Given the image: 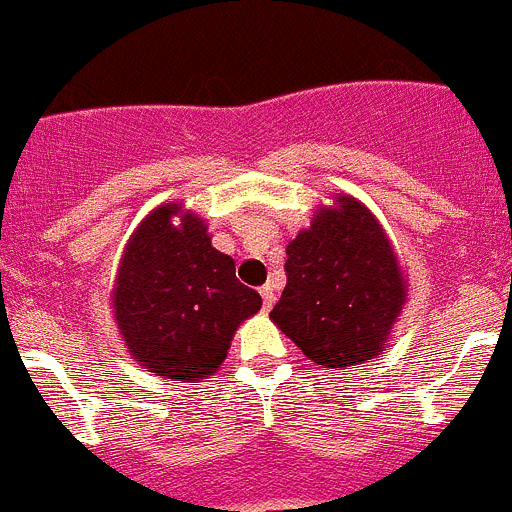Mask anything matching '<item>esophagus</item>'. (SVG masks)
<instances>
[{
    "mask_svg": "<svg viewBox=\"0 0 512 512\" xmlns=\"http://www.w3.org/2000/svg\"><path fill=\"white\" fill-rule=\"evenodd\" d=\"M259 292H261V299H264V309H271V304L276 302L274 284H264V287H261Z\"/></svg>",
    "mask_w": 512,
    "mask_h": 512,
    "instance_id": "34e87169",
    "label": "esophagus"
}]
</instances>
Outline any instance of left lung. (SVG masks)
<instances>
[{
	"label": "left lung",
	"instance_id": "obj_1",
	"mask_svg": "<svg viewBox=\"0 0 512 512\" xmlns=\"http://www.w3.org/2000/svg\"><path fill=\"white\" fill-rule=\"evenodd\" d=\"M287 289L271 320L322 368L381 355L406 302L386 233L365 205L342 195L287 246Z\"/></svg>",
	"mask_w": 512,
	"mask_h": 512
}]
</instances>
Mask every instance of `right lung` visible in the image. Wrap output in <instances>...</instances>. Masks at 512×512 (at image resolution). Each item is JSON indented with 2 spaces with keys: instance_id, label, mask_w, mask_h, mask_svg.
Returning a JSON list of instances; mask_svg holds the SVG:
<instances>
[{
  "instance_id": "right-lung-1",
  "label": "right lung",
  "mask_w": 512,
  "mask_h": 512,
  "mask_svg": "<svg viewBox=\"0 0 512 512\" xmlns=\"http://www.w3.org/2000/svg\"><path fill=\"white\" fill-rule=\"evenodd\" d=\"M162 205L137 228L114 287L116 325L129 353L162 378L200 381L228 355L233 332L261 309L259 292L236 279L198 215Z\"/></svg>"
}]
</instances>
